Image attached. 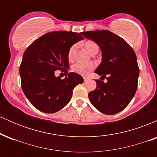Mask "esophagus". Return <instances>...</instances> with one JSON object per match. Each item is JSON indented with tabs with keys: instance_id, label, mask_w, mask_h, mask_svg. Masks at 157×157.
<instances>
[{
	"instance_id": "34e87169",
	"label": "esophagus",
	"mask_w": 157,
	"mask_h": 157,
	"mask_svg": "<svg viewBox=\"0 0 157 157\" xmlns=\"http://www.w3.org/2000/svg\"><path fill=\"white\" fill-rule=\"evenodd\" d=\"M83 80H84V81H85V82H87V81H88V80H89V78H88V77H83Z\"/></svg>"
}]
</instances>
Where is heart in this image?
<instances>
[{"label": "heart", "mask_w": 157, "mask_h": 157, "mask_svg": "<svg viewBox=\"0 0 157 157\" xmlns=\"http://www.w3.org/2000/svg\"><path fill=\"white\" fill-rule=\"evenodd\" d=\"M85 47H86L87 51L90 54L92 53L93 52L98 50V46L96 43L94 41L88 40L85 44ZM77 45L75 44L71 46L68 50V58L70 60H71L74 57L75 50H76ZM95 65L93 63H76L71 66V71L74 72L78 74V75H82V76H87L89 74L94 68Z\"/></svg>", "instance_id": "1"}]
</instances>
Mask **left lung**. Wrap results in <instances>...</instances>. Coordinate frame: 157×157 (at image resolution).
Masks as SVG:
<instances>
[{
    "instance_id": "8db88e82",
    "label": "left lung",
    "mask_w": 157,
    "mask_h": 157,
    "mask_svg": "<svg viewBox=\"0 0 157 157\" xmlns=\"http://www.w3.org/2000/svg\"><path fill=\"white\" fill-rule=\"evenodd\" d=\"M94 41L102 51V63L94 72L108 82L96 80L97 88L89 93V100L99 111L107 115L125 109L137 89L140 74L136 54L127 42L109 30L82 32Z\"/></svg>"
}]
</instances>
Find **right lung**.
I'll return each mask as SVG.
<instances>
[{
  "instance_id": "obj_1",
  "label": "right lung",
  "mask_w": 157,
  "mask_h": 157,
  "mask_svg": "<svg viewBox=\"0 0 157 157\" xmlns=\"http://www.w3.org/2000/svg\"><path fill=\"white\" fill-rule=\"evenodd\" d=\"M80 34L57 31L46 33L35 40L26 48L20 66L21 87L32 105L44 113L60 111L71 100L74 88L83 82L78 74H68V53ZM60 70L67 77L63 80L55 77Z\"/></svg>"
}]
</instances>
